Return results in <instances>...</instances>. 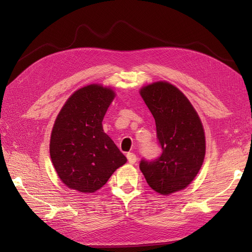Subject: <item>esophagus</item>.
I'll list each match as a JSON object with an SVG mask.
<instances>
[{"label": "esophagus", "mask_w": 252, "mask_h": 252, "mask_svg": "<svg viewBox=\"0 0 252 252\" xmlns=\"http://www.w3.org/2000/svg\"><path fill=\"white\" fill-rule=\"evenodd\" d=\"M127 158H128V162L130 164H134L136 162V156L134 154H132V152H128Z\"/></svg>", "instance_id": "1"}]
</instances>
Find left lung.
I'll return each instance as SVG.
<instances>
[{
  "instance_id": "left-lung-1",
  "label": "left lung",
  "mask_w": 252,
  "mask_h": 252,
  "mask_svg": "<svg viewBox=\"0 0 252 252\" xmlns=\"http://www.w3.org/2000/svg\"><path fill=\"white\" fill-rule=\"evenodd\" d=\"M141 95L155 118L162 154L150 161L142 158L140 169L155 191L168 195L187 187L201 169L203 125L188 98L169 83L145 86Z\"/></svg>"
}]
</instances>
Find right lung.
I'll list each match as a JSON object with an SVG mask.
<instances>
[{
    "instance_id": "right-lung-1",
    "label": "right lung",
    "mask_w": 252,
    "mask_h": 252,
    "mask_svg": "<svg viewBox=\"0 0 252 252\" xmlns=\"http://www.w3.org/2000/svg\"><path fill=\"white\" fill-rule=\"evenodd\" d=\"M114 97L112 89L88 85L68 98L53 126L50 157L66 186L91 193L127 162L103 130L102 122Z\"/></svg>"
}]
</instances>
